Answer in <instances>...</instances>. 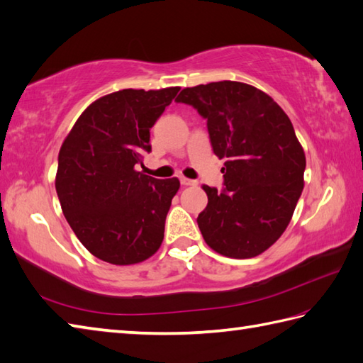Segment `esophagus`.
I'll return each mask as SVG.
<instances>
[{
  "label": "esophagus",
  "mask_w": 363,
  "mask_h": 363,
  "mask_svg": "<svg viewBox=\"0 0 363 363\" xmlns=\"http://www.w3.org/2000/svg\"><path fill=\"white\" fill-rule=\"evenodd\" d=\"M180 183L183 184V186H196L197 180H191V179H186V177H180Z\"/></svg>",
  "instance_id": "1"
}]
</instances>
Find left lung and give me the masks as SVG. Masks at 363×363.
<instances>
[{
    "instance_id": "left-lung-1",
    "label": "left lung",
    "mask_w": 363,
    "mask_h": 363,
    "mask_svg": "<svg viewBox=\"0 0 363 363\" xmlns=\"http://www.w3.org/2000/svg\"><path fill=\"white\" fill-rule=\"evenodd\" d=\"M177 102L206 119L213 152L225 158V189L203 184L197 217L209 248L247 259L286 231L304 188L306 155L291 119L267 93L235 80L183 88Z\"/></svg>"
}]
</instances>
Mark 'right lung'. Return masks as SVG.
<instances>
[{"label": "right lung", "mask_w": 363, "mask_h": 363, "mask_svg": "<svg viewBox=\"0 0 363 363\" xmlns=\"http://www.w3.org/2000/svg\"><path fill=\"white\" fill-rule=\"evenodd\" d=\"M179 90L127 88L102 96L62 144L55 174L62 211L82 245L102 261L140 264L163 242L180 182L157 180L135 166L150 152V127Z\"/></svg>", "instance_id": "add662e5"}]
</instances>
